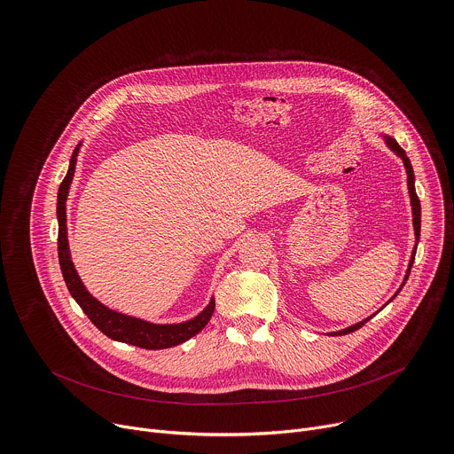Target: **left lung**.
<instances>
[{
    "mask_svg": "<svg viewBox=\"0 0 454 454\" xmlns=\"http://www.w3.org/2000/svg\"><path fill=\"white\" fill-rule=\"evenodd\" d=\"M382 137V140H384V144L387 145V149L390 151H394L401 160H403V163H404V168H406V174H408V193H410V203H411V215H413V230H415V247H413V251H411V256H410V264H408V271H406V275H404V280H403V284H401V287L397 289V293L394 294V298L399 294V291L403 289V286L406 284V280H408V277H410V271H411V266H413V261H415V253H417V244H419V239H420V201H419V198H417V192H415V174H413V167H411V161H410V158L406 156V151L397 144V140L395 138H392L390 135H380ZM392 298V300H394ZM390 300V301H392ZM387 305V303H386ZM372 316H368L366 319H363V321H359V323H356V325H350V327H347V329H343V331H338V333H333L334 336H345V334H350V333H354V331H357V329H361L364 323L370 319Z\"/></svg>",
    "mask_w": 454,
    "mask_h": 454,
    "instance_id": "1",
    "label": "left lung"
}]
</instances>
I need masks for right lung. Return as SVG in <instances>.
Here are the masks:
<instances>
[{"mask_svg":"<svg viewBox=\"0 0 454 454\" xmlns=\"http://www.w3.org/2000/svg\"><path fill=\"white\" fill-rule=\"evenodd\" d=\"M82 147V142L75 147L70 167L67 176H64L59 192H57V221H59V239H57V249H59V264L64 277V282L68 286L70 294L75 298V301L81 305V309L86 312V316L91 319L93 325L104 333L107 338L135 345L147 350H161L170 348L176 345L184 343L186 340L200 334L207 323L210 321L214 309H215V298L208 301V305L192 319L181 321V323H153L137 316H129L118 310L109 309L102 301H98L82 284L74 262H72V253L68 244V226H67V201L70 186L75 176V165L77 156Z\"/></svg>","mask_w":454,"mask_h":454,"instance_id":"1","label":"right lung"}]
</instances>
